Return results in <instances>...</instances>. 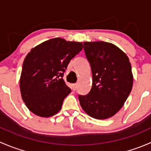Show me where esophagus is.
I'll use <instances>...</instances> for the list:
<instances>
[{
    "label": "esophagus",
    "instance_id": "obj_1",
    "mask_svg": "<svg viewBox=\"0 0 151 151\" xmlns=\"http://www.w3.org/2000/svg\"><path fill=\"white\" fill-rule=\"evenodd\" d=\"M77 85L76 84H73L72 85V89H73V91H76V89H77Z\"/></svg>",
    "mask_w": 151,
    "mask_h": 151
}]
</instances>
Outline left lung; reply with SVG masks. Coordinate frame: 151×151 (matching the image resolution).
<instances>
[{
  "instance_id": "1",
  "label": "left lung",
  "mask_w": 151,
  "mask_h": 151,
  "mask_svg": "<svg viewBox=\"0 0 151 151\" xmlns=\"http://www.w3.org/2000/svg\"><path fill=\"white\" fill-rule=\"evenodd\" d=\"M84 50L92 71L91 91L79 95L80 105L96 119L113 116L124 104L133 85L129 58L109 42H84Z\"/></svg>"
}]
</instances>
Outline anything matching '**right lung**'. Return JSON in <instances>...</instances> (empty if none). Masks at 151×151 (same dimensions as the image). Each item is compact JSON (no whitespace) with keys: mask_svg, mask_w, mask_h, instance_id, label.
Masks as SVG:
<instances>
[{"mask_svg":"<svg viewBox=\"0 0 151 151\" xmlns=\"http://www.w3.org/2000/svg\"><path fill=\"white\" fill-rule=\"evenodd\" d=\"M83 47L82 42L55 38L30 50L24 60L19 80L22 100L30 112L48 118L60 110L71 91L63 74Z\"/></svg>","mask_w":151,"mask_h":151,"instance_id":"right-lung-1","label":"right lung"}]
</instances>
